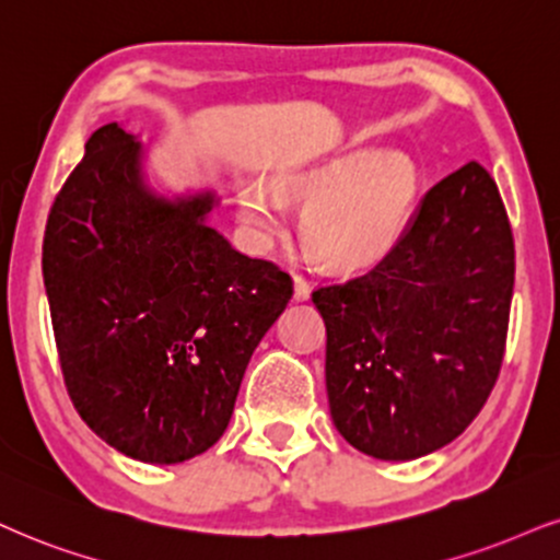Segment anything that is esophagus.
<instances>
[{
  "mask_svg": "<svg viewBox=\"0 0 560 560\" xmlns=\"http://www.w3.org/2000/svg\"><path fill=\"white\" fill-rule=\"evenodd\" d=\"M308 295H312V285H308V282L303 278H299V275H295V278H293V301L303 303V301H308Z\"/></svg>",
  "mask_w": 560,
  "mask_h": 560,
  "instance_id": "1",
  "label": "esophagus"
}]
</instances>
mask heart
I'll return each instance as SVG.
<instances>
[{
  "label": "heart",
  "instance_id": "obj_1",
  "mask_svg": "<svg viewBox=\"0 0 560 560\" xmlns=\"http://www.w3.org/2000/svg\"><path fill=\"white\" fill-rule=\"evenodd\" d=\"M410 158L358 148L282 171L278 184L246 178L238 202L259 246L280 236L288 220L285 195L306 199L301 231L329 267H371L395 252L418 197Z\"/></svg>",
  "mask_w": 560,
  "mask_h": 560
}]
</instances>
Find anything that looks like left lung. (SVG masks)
I'll return each instance as SVG.
<instances>
[{
	"label": "left lung",
	"mask_w": 560,
	"mask_h": 560,
	"mask_svg": "<svg viewBox=\"0 0 560 560\" xmlns=\"http://www.w3.org/2000/svg\"><path fill=\"white\" fill-rule=\"evenodd\" d=\"M514 238L480 163L420 199L389 257L319 288L332 423L358 452L410 462L452 444L499 378Z\"/></svg>",
	"instance_id": "8db88e82"
}]
</instances>
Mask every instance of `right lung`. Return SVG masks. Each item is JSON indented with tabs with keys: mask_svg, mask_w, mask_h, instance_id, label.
<instances>
[{
	"mask_svg": "<svg viewBox=\"0 0 560 560\" xmlns=\"http://www.w3.org/2000/svg\"><path fill=\"white\" fill-rule=\"evenodd\" d=\"M218 205L207 186L158 189L148 148L112 121L48 212L44 285L69 397L108 446L148 465L223 436L293 295L285 272L207 223Z\"/></svg>",
	"mask_w": 560,
	"mask_h": 560,
	"instance_id": "obj_1",
	"label": "right lung"
}]
</instances>
